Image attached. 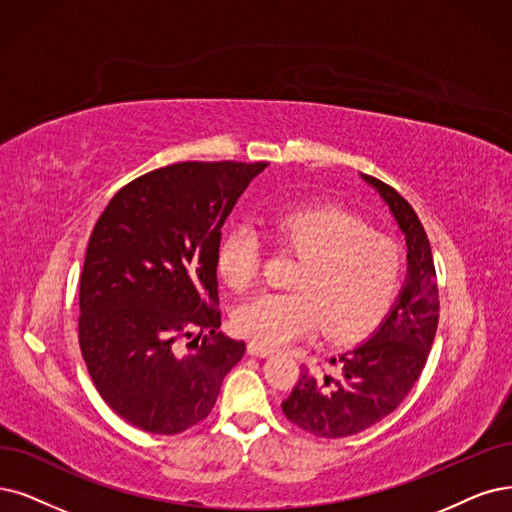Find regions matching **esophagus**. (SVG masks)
Masks as SVG:
<instances>
[{
  "label": "esophagus",
  "instance_id": "esophagus-1",
  "mask_svg": "<svg viewBox=\"0 0 512 512\" xmlns=\"http://www.w3.org/2000/svg\"><path fill=\"white\" fill-rule=\"evenodd\" d=\"M246 350H249L251 356H261V358H268V356L274 354V350L261 346V344H255V342H251L249 346H246Z\"/></svg>",
  "mask_w": 512,
  "mask_h": 512
}]
</instances>
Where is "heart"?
<instances>
[{
	"label": "heart",
	"instance_id": "heart-1",
	"mask_svg": "<svg viewBox=\"0 0 512 512\" xmlns=\"http://www.w3.org/2000/svg\"><path fill=\"white\" fill-rule=\"evenodd\" d=\"M274 236L301 261L291 278L293 291H261L232 314L242 337L278 348L323 331L350 339L375 325L396 293L401 251L392 238L367 232V225L331 206L289 208L268 219ZM257 234L246 225L221 238L217 268L225 285L242 291L259 272Z\"/></svg>",
	"mask_w": 512,
	"mask_h": 512
}]
</instances>
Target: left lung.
I'll list each match as a JSON object with an SVG mask.
<instances>
[{"label": "left lung", "mask_w": 512, "mask_h": 512, "mask_svg": "<svg viewBox=\"0 0 512 512\" xmlns=\"http://www.w3.org/2000/svg\"><path fill=\"white\" fill-rule=\"evenodd\" d=\"M405 236L407 274L392 308L377 329L356 346L329 358L337 373L301 369L282 411L314 437L342 439L386 418L403 403L426 365L439 325V289L430 242L411 204L369 175Z\"/></svg>", "instance_id": "left-lung-1"}]
</instances>
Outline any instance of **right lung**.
I'll return each mask as SVG.
<instances>
[{"mask_svg": "<svg viewBox=\"0 0 512 512\" xmlns=\"http://www.w3.org/2000/svg\"><path fill=\"white\" fill-rule=\"evenodd\" d=\"M266 166L151 170L122 187L94 225L80 278V346L103 401L128 424L151 434L198 424L244 356V342L217 333V251L227 215ZM204 328L211 345L197 344ZM179 336L193 339L187 351Z\"/></svg>", "mask_w": 512, "mask_h": 512, "instance_id": "1", "label": "right lung"}]
</instances>
